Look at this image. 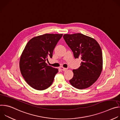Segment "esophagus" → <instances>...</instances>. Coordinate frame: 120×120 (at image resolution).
Listing matches in <instances>:
<instances>
[{"label": "esophagus", "instance_id": "esophagus-1", "mask_svg": "<svg viewBox=\"0 0 120 120\" xmlns=\"http://www.w3.org/2000/svg\"><path fill=\"white\" fill-rule=\"evenodd\" d=\"M60 69L61 71H65L66 70H67V68H64L63 67H60Z\"/></svg>", "mask_w": 120, "mask_h": 120}]
</instances>
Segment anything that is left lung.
Listing matches in <instances>:
<instances>
[{
	"label": "left lung",
	"instance_id": "1",
	"mask_svg": "<svg viewBox=\"0 0 120 120\" xmlns=\"http://www.w3.org/2000/svg\"><path fill=\"white\" fill-rule=\"evenodd\" d=\"M63 38L75 58L82 60L80 66L73 70L74 76L70 83L78 89L90 87L99 77L102 69V55L99 44L94 39L81 33L65 34Z\"/></svg>",
	"mask_w": 120,
	"mask_h": 120
}]
</instances>
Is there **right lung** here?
Wrapping results in <instances>:
<instances>
[{
    "instance_id": "1",
    "label": "right lung",
    "mask_w": 120,
    "mask_h": 120,
    "mask_svg": "<svg viewBox=\"0 0 120 120\" xmlns=\"http://www.w3.org/2000/svg\"><path fill=\"white\" fill-rule=\"evenodd\" d=\"M63 34H45L31 39L21 55L19 67L26 82L34 89L44 90L52 84L57 68L46 63Z\"/></svg>"
}]
</instances>
